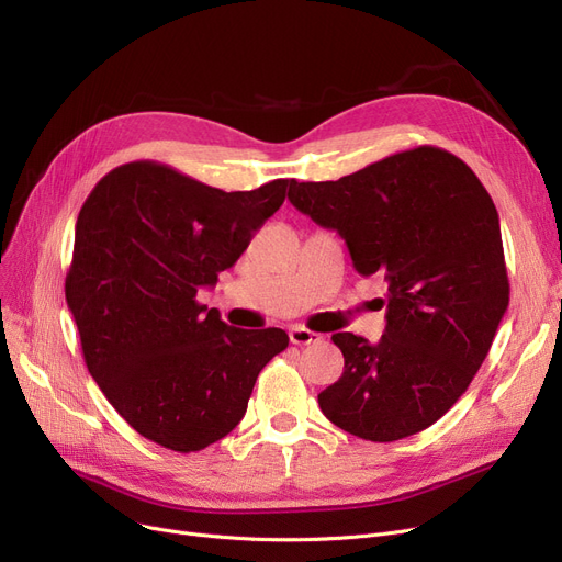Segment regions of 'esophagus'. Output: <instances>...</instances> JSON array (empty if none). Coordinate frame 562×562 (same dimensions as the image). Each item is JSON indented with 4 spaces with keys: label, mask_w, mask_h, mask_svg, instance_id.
<instances>
[{
    "label": "esophagus",
    "mask_w": 562,
    "mask_h": 562,
    "mask_svg": "<svg viewBox=\"0 0 562 562\" xmlns=\"http://www.w3.org/2000/svg\"><path fill=\"white\" fill-rule=\"evenodd\" d=\"M289 339L291 345H316V341H322V335L305 326H294L289 330Z\"/></svg>",
    "instance_id": "1"
}]
</instances>
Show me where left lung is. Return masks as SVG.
<instances>
[{
	"mask_svg": "<svg viewBox=\"0 0 562 562\" xmlns=\"http://www.w3.org/2000/svg\"><path fill=\"white\" fill-rule=\"evenodd\" d=\"M289 202L339 232L360 276L387 282L376 345L333 335L345 372L319 393L324 416L374 443L427 429L467 393L509 303L490 192L461 158L423 144L337 181H291Z\"/></svg>",
	"mask_w": 562,
	"mask_h": 562,
	"instance_id": "1",
	"label": "left lung"
}]
</instances>
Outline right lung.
Wrapping results in <instances>:
<instances>
[{"label":"right lung","mask_w":562,"mask_h":562,"mask_svg":"<svg viewBox=\"0 0 562 562\" xmlns=\"http://www.w3.org/2000/svg\"><path fill=\"white\" fill-rule=\"evenodd\" d=\"M291 179L225 192L156 160L114 167L76 223L66 303L87 370L137 434L175 452L221 441L246 416L280 328L227 326L198 301L250 246Z\"/></svg>","instance_id":"add662e5"}]
</instances>
